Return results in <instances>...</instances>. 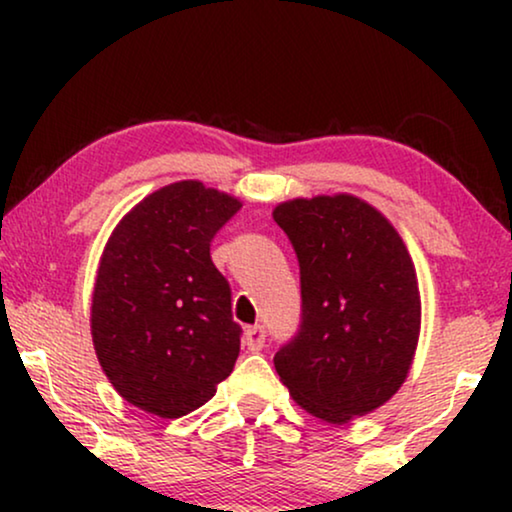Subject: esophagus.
Instances as JSON below:
<instances>
[{
	"label": "esophagus",
	"mask_w": 512,
	"mask_h": 512,
	"mask_svg": "<svg viewBox=\"0 0 512 512\" xmlns=\"http://www.w3.org/2000/svg\"><path fill=\"white\" fill-rule=\"evenodd\" d=\"M244 345H247L249 352H261L265 345L263 326H249L247 331H244Z\"/></svg>",
	"instance_id": "esophagus-1"
}]
</instances>
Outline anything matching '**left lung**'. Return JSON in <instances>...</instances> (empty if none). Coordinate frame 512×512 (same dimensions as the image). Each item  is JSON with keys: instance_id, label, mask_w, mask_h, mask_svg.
Here are the masks:
<instances>
[{"instance_id": "1", "label": "left lung", "mask_w": 512, "mask_h": 512, "mask_svg": "<svg viewBox=\"0 0 512 512\" xmlns=\"http://www.w3.org/2000/svg\"><path fill=\"white\" fill-rule=\"evenodd\" d=\"M272 219L296 249L303 291L300 333L275 354L279 380L326 424L375 412L408 380L422 331L403 237L352 193L284 200Z\"/></svg>"}]
</instances>
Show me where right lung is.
I'll return each instance as SVG.
<instances>
[{
  "instance_id": "1",
  "label": "right lung",
  "mask_w": 512,
  "mask_h": 512,
  "mask_svg": "<svg viewBox=\"0 0 512 512\" xmlns=\"http://www.w3.org/2000/svg\"><path fill=\"white\" fill-rule=\"evenodd\" d=\"M242 200L198 179L139 200L97 265L90 335L118 394L163 419L198 410L233 373L240 326L209 242Z\"/></svg>"
}]
</instances>
